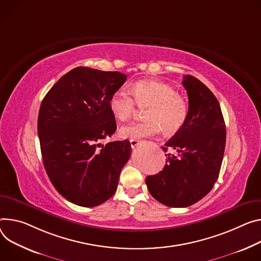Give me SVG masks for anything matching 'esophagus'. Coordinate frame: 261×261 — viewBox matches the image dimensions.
<instances>
[{
  "label": "esophagus",
  "instance_id": "esophagus-1",
  "mask_svg": "<svg viewBox=\"0 0 261 261\" xmlns=\"http://www.w3.org/2000/svg\"><path fill=\"white\" fill-rule=\"evenodd\" d=\"M140 143V141L138 139H130V145H131V148L134 149L135 147L138 146V144Z\"/></svg>",
  "mask_w": 261,
  "mask_h": 261
}]
</instances>
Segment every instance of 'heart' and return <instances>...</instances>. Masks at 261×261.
Masks as SVG:
<instances>
[{"instance_id":"obj_1","label":"heart","mask_w":261,"mask_h":261,"mask_svg":"<svg viewBox=\"0 0 261 261\" xmlns=\"http://www.w3.org/2000/svg\"><path fill=\"white\" fill-rule=\"evenodd\" d=\"M135 103L139 107H147L144 113L146 120L123 126L118 131L123 138L149 137L160 133L162 129L165 133L174 134L187 120L186 100L167 83L144 80L134 83L130 92L120 88L111 94L108 106L116 120L126 121L135 111Z\"/></svg>"}]
</instances>
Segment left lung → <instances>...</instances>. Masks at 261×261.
I'll list each match as a JSON object with an SVG mask.
<instances>
[{"instance_id":"1","label":"left lung","mask_w":261,"mask_h":261,"mask_svg":"<svg viewBox=\"0 0 261 261\" xmlns=\"http://www.w3.org/2000/svg\"><path fill=\"white\" fill-rule=\"evenodd\" d=\"M188 96L184 126L168 141L178 156L167 154L161 172L148 176L150 194L169 207H188L204 198L218 180L226 145V126L218 99L194 76L182 81Z\"/></svg>"}]
</instances>
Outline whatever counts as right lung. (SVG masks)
Listing matches in <instances>:
<instances>
[{
	"mask_svg": "<svg viewBox=\"0 0 261 261\" xmlns=\"http://www.w3.org/2000/svg\"><path fill=\"white\" fill-rule=\"evenodd\" d=\"M127 76L78 66L43 98L37 120L42 161L56 191L67 201L94 207L110 199L130 158L128 139L101 141L116 130L108 106Z\"/></svg>",
	"mask_w": 261,
	"mask_h": 261,
	"instance_id": "obj_1",
	"label": "right lung"
}]
</instances>
